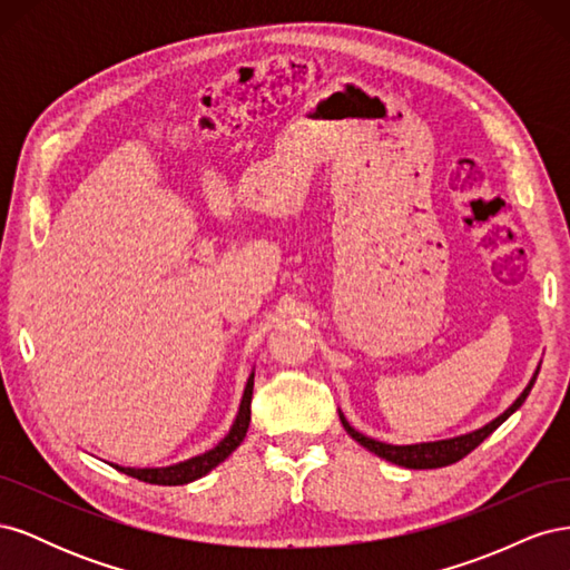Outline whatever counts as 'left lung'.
<instances>
[{"label": "left lung", "mask_w": 570, "mask_h": 570, "mask_svg": "<svg viewBox=\"0 0 570 570\" xmlns=\"http://www.w3.org/2000/svg\"><path fill=\"white\" fill-rule=\"evenodd\" d=\"M538 373H540V368L534 371V375H532V381L528 383V387L521 392L519 400H515V402L502 413V416H497V419L490 421L488 425H482V428L473 430V433H465V435H459V438H452V440L421 442V444H385V442H377V440H373V438L361 435L358 430H354V428L347 423V419H344L342 413H340V421H342L344 430H347V433H350L361 446H366L368 452L377 454V456L385 459V461H392V463H396V465H404V469H442V465L456 463V461H461L465 454H471V452L475 450V446H478L482 440H485V438H490V435L494 433V430H497L499 425H502L515 409H521V404L525 402V396L530 394L534 381H538Z\"/></svg>", "instance_id": "left-lung-1"}]
</instances>
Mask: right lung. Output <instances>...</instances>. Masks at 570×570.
<instances>
[{
	"label": "right lung",
	"instance_id": "right-lung-1",
	"mask_svg": "<svg viewBox=\"0 0 570 570\" xmlns=\"http://www.w3.org/2000/svg\"><path fill=\"white\" fill-rule=\"evenodd\" d=\"M252 390H254V373L249 375V381L245 385L243 402H239V411H237L230 433L223 438L214 446V450L187 459V461L174 463V465H166V469H124V465H116V469L130 478L149 482V485H185V482H193V480L206 475L212 469H216L218 463L226 461L239 444H243L249 421H252V409H249L252 406Z\"/></svg>",
	"mask_w": 570,
	"mask_h": 570
}]
</instances>
